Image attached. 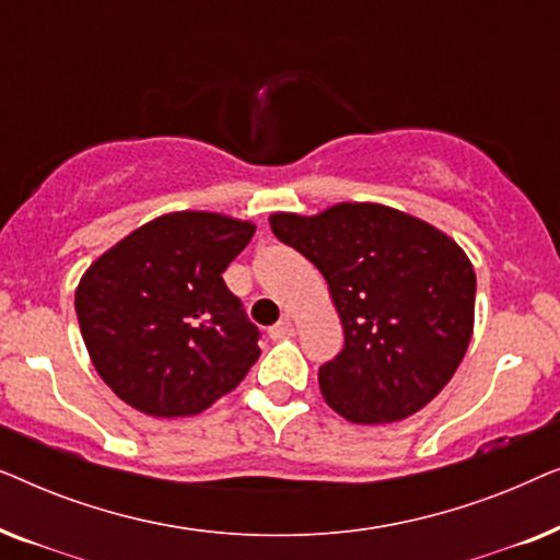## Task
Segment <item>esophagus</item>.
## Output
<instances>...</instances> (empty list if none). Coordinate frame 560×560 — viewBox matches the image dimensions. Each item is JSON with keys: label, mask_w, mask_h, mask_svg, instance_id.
Listing matches in <instances>:
<instances>
[{"label": "esophagus", "mask_w": 560, "mask_h": 560, "mask_svg": "<svg viewBox=\"0 0 560 560\" xmlns=\"http://www.w3.org/2000/svg\"><path fill=\"white\" fill-rule=\"evenodd\" d=\"M288 336H293V324L288 318L270 328V339H288Z\"/></svg>", "instance_id": "1"}]
</instances>
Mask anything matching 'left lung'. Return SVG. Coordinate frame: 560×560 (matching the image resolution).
<instances>
[{
    "label": "left lung",
    "instance_id": "1",
    "mask_svg": "<svg viewBox=\"0 0 560 560\" xmlns=\"http://www.w3.org/2000/svg\"><path fill=\"white\" fill-rule=\"evenodd\" d=\"M270 229L318 267L341 318L343 349L318 370L324 400L362 425L425 408L471 341L477 275L466 252L382 203L272 213Z\"/></svg>",
    "mask_w": 560,
    "mask_h": 560
}]
</instances>
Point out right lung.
Instances as JSON below:
<instances>
[{
    "instance_id": "right-lung-1",
    "label": "right lung",
    "mask_w": 560,
    "mask_h": 560,
    "mask_svg": "<svg viewBox=\"0 0 560 560\" xmlns=\"http://www.w3.org/2000/svg\"><path fill=\"white\" fill-rule=\"evenodd\" d=\"M252 236V221L173 211L83 272L81 336L119 400L155 418L196 416L247 377L259 331L221 275Z\"/></svg>"
}]
</instances>
